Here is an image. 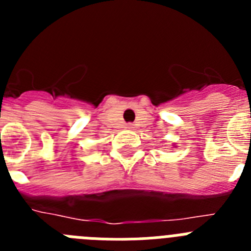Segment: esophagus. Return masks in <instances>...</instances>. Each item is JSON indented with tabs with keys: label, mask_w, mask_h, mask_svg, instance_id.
<instances>
[{
	"label": "esophagus",
	"mask_w": 251,
	"mask_h": 251,
	"mask_svg": "<svg viewBox=\"0 0 251 251\" xmlns=\"http://www.w3.org/2000/svg\"><path fill=\"white\" fill-rule=\"evenodd\" d=\"M127 128H128V129H133V128H134V124H133V123H128L127 124Z\"/></svg>",
	"instance_id": "1"
}]
</instances>
